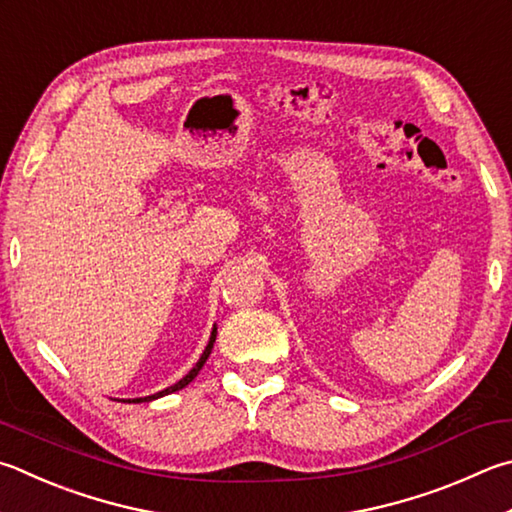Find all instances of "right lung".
Here are the masks:
<instances>
[{
	"label": "right lung",
	"instance_id": "obj_1",
	"mask_svg": "<svg viewBox=\"0 0 512 512\" xmlns=\"http://www.w3.org/2000/svg\"><path fill=\"white\" fill-rule=\"evenodd\" d=\"M215 340H217V324L215 327H212V333H210V340H208V345H206V349H203V353H201V358L197 360V365H194L188 374H185L179 383H174V385H170L167 389H163V392H156V394H152V396H143V398H129V401H123V403H150V401H156V398H161V396H167V394H174V392H179V389H183L185 385H190L194 378H197V374L201 371V367L206 365V360H208V356H210V351H212V345H215Z\"/></svg>",
	"mask_w": 512,
	"mask_h": 512
}]
</instances>
